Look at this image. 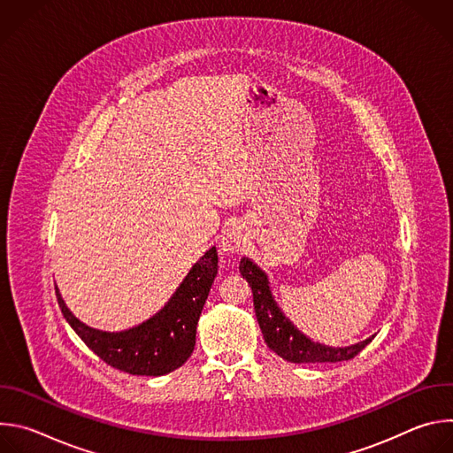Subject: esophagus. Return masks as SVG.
<instances>
[{"label": "esophagus", "mask_w": 453, "mask_h": 453, "mask_svg": "<svg viewBox=\"0 0 453 453\" xmlns=\"http://www.w3.org/2000/svg\"><path fill=\"white\" fill-rule=\"evenodd\" d=\"M245 245H247V233L242 226H236V224L229 226L220 238V249L227 254L240 252L245 249Z\"/></svg>", "instance_id": "1"}]
</instances>
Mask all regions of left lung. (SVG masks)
Returning <instances> with one entry per match:
<instances>
[{
  "label": "left lung",
  "mask_w": 453,
  "mask_h": 453,
  "mask_svg": "<svg viewBox=\"0 0 453 453\" xmlns=\"http://www.w3.org/2000/svg\"><path fill=\"white\" fill-rule=\"evenodd\" d=\"M240 274L247 280L249 287L252 288V301H254V311L257 325L264 334V339L267 346L280 355L287 362L294 364H315V362H342L355 358L372 339H369L344 346V348H334L325 346L320 342L311 341L306 337L294 322L283 313L280 304L276 303L269 276L265 271L257 267L250 257L243 256L240 260Z\"/></svg>",
  "instance_id": "obj_1"
}]
</instances>
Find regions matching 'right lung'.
Wrapping results in <instances>:
<instances>
[{
  "mask_svg": "<svg viewBox=\"0 0 453 453\" xmlns=\"http://www.w3.org/2000/svg\"><path fill=\"white\" fill-rule=\"evenodd\" d=\"M219 273L217 247L201 256L168 303L150 319L123 332L91 328L77 319L55 287L64 319L105 364L128 374L163 376L180 367L196 348L197 322Z\"/></svg>",
  "mask_w": 453,
  "mask_h": 453,
  "instance_id": "1",
  "label": "right lung"
}]
</instances>
